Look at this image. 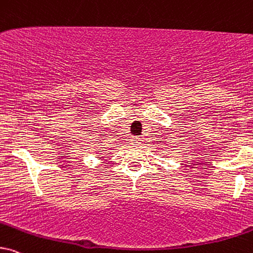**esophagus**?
Instances as JSON below:
<instances>
[{"instance_id": "obj_1", "label": "esophagus", "mask_w": 253, "mask_h": 253, "mask_svg": "<svg viewBox=\"0 0 253 253\" xmlns=\"http://www.w3.org/2000/svg\"><path fill=\"white\" fill-rule=\"evenodd\" d=\"M131 142H132V145H139L140 142H142V139H140L139 137H133V138L131 139Z\"/></svg>"}]
</instances>
